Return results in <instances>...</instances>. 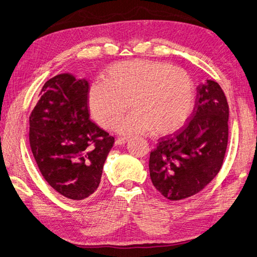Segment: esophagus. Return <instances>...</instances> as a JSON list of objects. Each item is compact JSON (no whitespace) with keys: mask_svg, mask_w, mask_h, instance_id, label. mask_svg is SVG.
Here are the masks:
<instances>
[{"mask_svg":"<svg viewBox=\"0 0 257 257\" xmlns=\"http://www.w3.org/2000/svg\"><path fill=\"white\" fill-rule=\"evenodd\" d=\"M129 141L128 137H119L118 139H115V145H123Z\"/></svg>","mask_w":257,"mask_h":257,"instance_id":"34e87169","label":"esophagus"}]
</instances>
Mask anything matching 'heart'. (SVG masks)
I'll list each match as a JSON object with an SVG mask.
<instances>
[{
    "mask_svg": "<svg viewBox=\"0 0 257 257\" xmlns=\"http://www.w3.org/2000/svg\"><path fill=\"white\" fill-rule=\"evenodd\" d=\"M135 112L119 125L124 134L152 129L170 134L183 125L194 105V86L184 69L152 60H129L106 71L104 83L93 84L88 105L93 118L113 129L129 110Z\"/></svg>",
    "mask_w": 257,
    "mask_h": 257,
    "instance_id": "heart-1",
    "label": "heart"
}]
</instances>
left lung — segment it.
<instances>
[{
    "label": "left lung",
    "instance_id": "obj_1",
    "mask_svg": "<svg viewBox=\"0 0 257 257\" xmlns=\"http://www.w3.org/2000/svg\"><path fill=\"white\" fill-rule=\"evenodd\" d=\"M229 106L217 82L197 88L191 120L180 132L162 137L151 152L154 186L172 201L199 193L220 171L228 144Z\"/></svg>",
    "mask_w": 257,
    "mask_h": 257
}]
</instances>
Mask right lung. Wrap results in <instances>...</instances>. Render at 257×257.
Segmentation results:
<instances>
[{
  "label": "right lung",
  "instance_id": "add662e5",
  "mask_svg": "<svg viewBox=\"0 0 257 257\" xmlns=\"http://www.w3.org/2000/svg\"><path fill=\"white\" fill-rule=\"evenodd\" d=\"M88 85L71 74L45 83L29 115V142L40 173L64 197L84 200L100 184L114 138L90 120Z\"/></svg>",
  "mask_w": 257,
  "mask_h": 257
}]
</instances>
